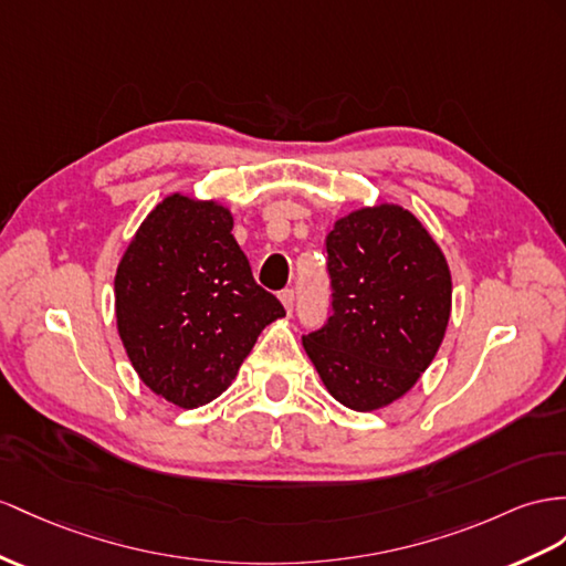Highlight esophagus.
Instances as JSON below:
<instances>
[{"mask_svg": "<svg viewBox=\"0 0 566 566\" xmlns=\"http://www.w3.org/2000/svg\"><path fill=\"white\" fill-rule=\"evenodd\" d=\"M294 289H284V292L280 294V301H282V306H284V311L286 313H292V308H294Z\"/></svg>", "mask_w": 566, "mask_h": 566, "instance_id": "esophagus-1", "label": "esophagus"}]
</instances>
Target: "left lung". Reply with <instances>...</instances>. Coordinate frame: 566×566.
Returning <instances> with one entry per match:
<instances>
[{"label": "left lung", "mask_w": 566, "mask_h": 566, "mask_svg": "<svg viewBox=\"0 0 566 566\" xmlns=\"http://www.w3.org/2000/svg\"><path fill=\"white\" fill-rule=\"evenodd\" d=\"M329 323L303 337L327 392L346 409L401 399L432 364L452 315V272L413 212L358 208L327 234Z\"/></svg>", "instance_id": "left-lung-1"}]
</instances>
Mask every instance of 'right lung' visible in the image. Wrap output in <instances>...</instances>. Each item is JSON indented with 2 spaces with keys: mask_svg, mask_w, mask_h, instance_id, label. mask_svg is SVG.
<instances>
[{
  "mask_svg": "<svg viewBox=\"0 0 566 566\" xmlns=\"http://www.w3.org/2000/svg\"><path fill=\"white\" fill-rule=\"evenodd\" d=\"M231 229L222 202L171 193L145 217L114 274L126 356L143 385L179 409L220 397L260 332L284 317Z\"/></svg>",
  "mask_w": 566,
  "mask_h": 566,
  "instance_id": "right-lung-1",
  "label": "right lung"
}]
</instances>
